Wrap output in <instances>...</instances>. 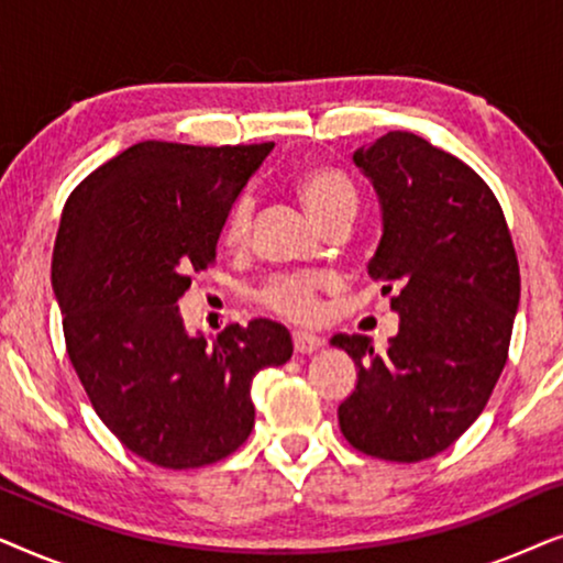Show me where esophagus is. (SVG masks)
Returning a JSON list of instances; mask_svg holds the SVG:
<instances>
[{
  "label": "esophagus",
  "instance_id": "1",
  "mask_svg": "<svg viewBox=\"0 0 563 563\" xmlns=\"http://www.w3.org/2000/svg\"><path fill=\"white\" fill-rule=\"evenodd\" d=\"M291 341H295V351L302 353V356L322 349V338L310 335V333H295V335H291Z\"/></svg>",
  "mask_w": 563,
  "mask_h": 563
}]
</instances>
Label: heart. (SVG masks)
<instances>
[{
  "instance_id": "heart-1",
  "label": "heart",
  "mask_w": 563,
  "mask_h": 563,
  "mask_svg": "<svg viewBox=\"0 0 563 563\" xmlns=\"http://www.w3.org/2000/svg\"><path fill=\"white\" fill-rule=\"evenodd\" d=\"M299 199L307 205V210L314 214L320 225H325L330 218L338 212L353 210L356 205V195L349 179L330 166H310L299 174L297 179ZM253 225V202L251 197H238L233 207H230L225 228H222V243L228 249L241 251L249 245ZM338 289V276L330 272H289V274H274L266 279L256 291V299L261 307L268 312L279 314V318L289 322H314L320 318L322 310V295L325 291Z\"/></svg>"
}]
</instances>
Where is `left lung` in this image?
Instances as JSON below:
<instances>
[{"mask_svg": "<svg viewBox=\"0 0 563 563\" xmlns=\"http://www.w3.org/2000/svg\"><path fill=\"white\" fill-rule=\"evenodd\" d=\"M353 161L382 202L368 274L391 291L399 333L384 353L368 335H333L358 366L338 422L366 456L415 464L456 443L489 402L518 312V253L487 181L420 135L391 130Z\"/></svg>", "mask_w": 563, "mask_h": 563, "instance_id": "left-lung-1", "label": "left lung"}]
</instances>
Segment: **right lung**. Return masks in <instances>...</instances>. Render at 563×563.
I'll return each instance as SVG.
<instances>
[{
	"instance_id": "right-lung-1",
	"label": "right lung",
	"mask_w": 563,
	"mask_h": 563,
	"mask_svg": "<svg viewBox=\"0 0 563 563\" xmlns=\"http://www.w3.org/2000/svg\"><path fill=\"white\" fill-rule=\"evenodd\" d=\"M274 143L143 141L91 172L64 205L53 289L99 420L151 464H218L251 435V384L291 358L287 328L189 335L179 297L218 256L230 207Z\"/></svg>"
}]
</instances>
